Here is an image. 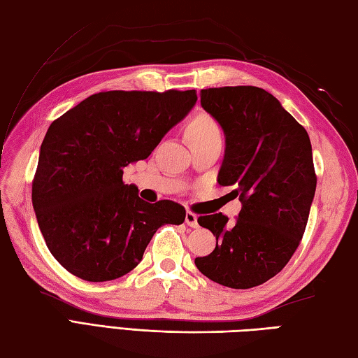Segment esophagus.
<instances>
[{"mask_svg":"<svg viewBox=\"0 0 358 358\" xmlns=\"http://www.w3.org/2000/svg\"><path fill=\"white\" fill-rule=\"evenodd\" d=\"M186 224L191 226V227H199V217H196V214H194V212H186Z\"/></svg>","mask_w":358,"mask_h":358,"instance_id":"34e87169","label":"esophagus"}]
</instances>
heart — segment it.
<instances>
[{"label":"heart","mask_w":358,"mask_h":358,"mask_svg":"<svg viewBox=\"0 0 358 358\" xmlns=\"http://www.w3.org/2000/svg\"><path fill=\"white\" fill-rule=\"evenodd\" d=\"M187 136L189 140H200L209 138V136H222V134H220L218 124L210 117L199 115L189 123Z\"/></svg>","instance_id":"heart-1"}]
</instances>
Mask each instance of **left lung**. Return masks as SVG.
<instances>
[{
	"label": "left lung",
	"mask_w": 358,
	"mask_h": 358,
	"mask_svg": "<svg viewBox=\"0 0 358 358\" xmlns=\"http://www.w3.org/2000/svg\"><path fill=\"white\" fill-rule=\"evenodd\" d=\"M200 96L226 138L217 181L237 187L243 208L235 224L223 214L199 218L217 246L195 266L218 285L249 289L277 275L300 245L317 186L313 148L305 127L264 89H203Z\"/></svg>",
	"instance_id": "left-lung-1"
}]
</instances>
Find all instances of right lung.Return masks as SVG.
<instances>
[{
  "label": "right lung",
  "mask_w": 358,
  "mask_h": 358,
  "mask_svg": "<svg viewBox=\"0 0 358 358\" xmlns=\"http://www.w3.org/2000/svg\"><path fill=\"white\" fill-rule=\"evenodd\" d=\"M196 103L195 90H109L53 121L32 185L38 226L50 254L86 281L126 275L158 227L181 224L186 210L141 200L123 183L124 167L148 158Z\"/></svg>",
  "instance_id": "1"
}]
</instances>
